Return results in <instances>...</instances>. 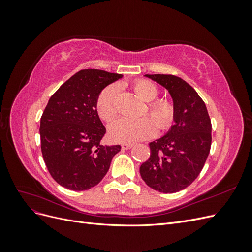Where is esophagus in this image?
<instances>
[{
    "mask_svg": "<svg viewBox=\"0 0 252 252\" xmlns=\"http://www.w3.org/2000/svg\"><path fill=\"white\" fill-rule=\"evenodd\" d=\"M132 146H133V144H128V143H125V144L122 145V149H123V150H127V149H130Z\"/></svg>",
    "mask_w": 252,
    "mask_h": 252,
    "instance_id": "esophagus-1",
    "label": "esophagus"
}]
</instances>
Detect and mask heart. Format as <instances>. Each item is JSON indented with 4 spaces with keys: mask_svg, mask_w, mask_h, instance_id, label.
Masks as SVG:
<instances>
[{
    "mask_svg": "<svg viewBox=\"0 0 252 252\" xmlns=\"http://www.w3.org/2000/svg\"><path fill=\"white\" fill-rule=\"evenodd\" d=\"M133 90L144 101L148 102V110L139 119H120L109 127V136L116 142L134 143L151 138L159 131L169 130L173 125L177 109L172 101L166 97L158 98L159 90L155 83L138 80L133 83ZM120 86L111 84L102 90L96 100V111L105 122H111L118 117V96Z\"/></svg>",
    "mask_w": 252,
    "mask_h": 252,
    "instance_id": "b5f03b06",
    "label": "heart"
}]
</instances>
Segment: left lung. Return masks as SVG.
Returning a JSON list of instances; mask_svg holds the SVG:
<instances>
[{
  "label": "left lung",
  "instance_id": "1",
  "mask_svg": "<svg viewBox=\"0 0 252 252\" xmlns=\"http://www.w3.org/2000/svg\"><path fill=\"white\" fill-rule=\"evenodd\" d=\"M172 96L175 124L163 138L149 143L150 157L140 167L146 184L163 193L185 189L199 177L211 147V121L202 97L172 74H146Z\"/></svg>",
  "mask_w": 252,
  "mask_h": 252
}]
</instances>
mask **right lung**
Instances as JSON below:
<instances>
[{
	"label": "right lung",
	"instance_id": "1",
	"mask_svg": "<svg viewBox=\"0 0 252 252\" xmlns=\"http://www.w3.org/2000/svg\"><path fill=\"white\" fill-rule=\"evenodd\" d=\"M123 77L84 69L67 80L49 98L40 125L41 150L58 184L74 191L97 185L107 173L121 145H102L106 133L96 100L110 83Z\"/></svg>",
	"mask_w": 252,
	"mask_h": 252
}]
</instances>
